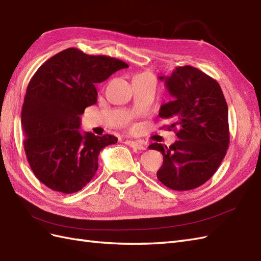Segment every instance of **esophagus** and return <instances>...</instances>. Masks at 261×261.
Instances as JSON below:
<instances>
[{
  "label": "esophagus",
  "mask_w": 261,
  "mask_h": 261,
  "mask_svg": "<svg viewBox=\"0 0 261 261\" xmlns=\"http://www.w3.org/2000/svg\"><path fill=\"white\" fill-rule=\"evenodd\" d=\"M125 144L134 148V149H137V150H145L146 149V147L143 144H140L138 142H134V140H126Z\"/></svg>",
  "instance_id": "esophagus-1"
}]
</instances>
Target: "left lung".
<instances>
[{
	"label": "left lung",
	"instance_id": "1",
	"mask_svg": "<svg viewBox=\"0 0 261 261\" xmlns=\"http://www.w3.org/2000/svg\"><path fill=\"white\" fill-rule=\"evenodd\" d=\"M165 81L172 101L161 105L159 116L170 119L177 130L171 146L151 144L163 153L158 180L175 191L202 186L217 170L229 144L228 108L220 84L191 66L177 67Z\"/></svg>",
	"mask_w": 261,
	"mask_h": 261
}]
</instances>
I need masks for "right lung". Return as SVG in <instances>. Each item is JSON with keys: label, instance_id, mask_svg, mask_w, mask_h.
<instances>
[{"label": "right lung", "instance_id": "right-lung-1", "mask_svg": "<svg viewBox=\"0 0 261 261\" xmlns=\"http://www.w3.org/2000/svg\"><path fill=\"white\" fill-rule=\"evenodd\" d=\"M127 67L119 59L68 48L33 75L22 109L24 149L34 174L49 189L80 191L94 177L100 151L117 143L109 134L79 130L80 115L96 103V83Z\"/></svg>", "mask_w": 261, "mask_h": 261}]
</instances>
